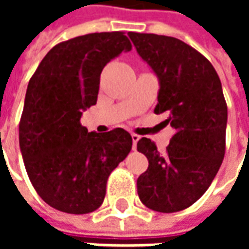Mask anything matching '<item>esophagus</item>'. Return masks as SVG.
Wrapping results in <instances>:
<instances>
[{"label": "esophagus", "instance_id": "34e87169", "mask_svg": "<svg viewBox=\"0 0 249 249\" xmlns=\"http://www.w3.org/2000/svg\"><path fill=\"white\" fill-rule=\"evenodd\" d=\"M140 140V136L136 135V133H132V141H133V149H136L137 146V141Z\"/></svg>", "mask_w": 249, "mask_h": 249}]
</instances>
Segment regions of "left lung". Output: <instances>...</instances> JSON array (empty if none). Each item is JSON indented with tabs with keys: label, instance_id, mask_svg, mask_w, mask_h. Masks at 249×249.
Here are the masks:
<instances>
[{
	"label": "left lung",
	"instance_id": "obj_1",
	"mask_svg": "<svg viewBox=\"0 0 249 249\" xmlns=\"http://www.w3.org/2000/svg\"><path fill=\"white\" fill-rule=\"evenodd\" d=\"M128 36L160 80L155 113L167 112L164 123L176 129L164 155L149 139L139 140L149 165L137 178V193L149 209L178 212L203 196L224 159L228 113L221 82L212 64L181 40Z\"/></svg>",
	"mask_w": 249,
	"mask_h": 249
}]
</instances>
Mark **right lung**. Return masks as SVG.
Here are the masks:
<instances>
[{
	"label": "right lung",
	"mask_w": 249,
	"mask_h": 249,
	"mask_svg": "<svg viewBox=\"0 0 249 249\" xmlns=\"http://www.w3.org/2000/svg\"><path fill=\"white\" fill-rule=\"evenodd\" d=\"M130 49L124 32L78 36L53 46L30 78L19 148L36 192L57 211H96L109 175L132 149L123 128L96 133L80 123L82 110L97 103L104 66Z\"/></svg>",
	"instance_id": "1"
}]
</instances>
